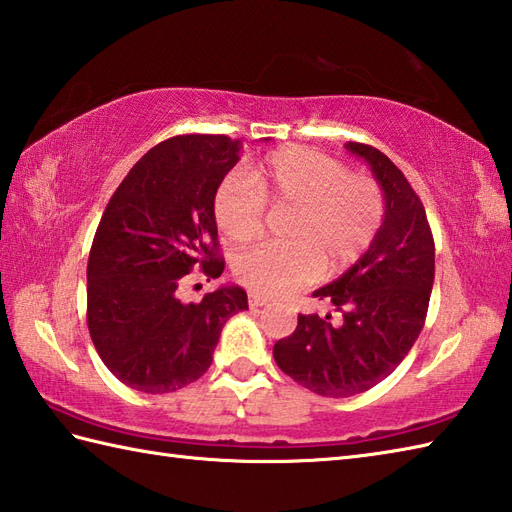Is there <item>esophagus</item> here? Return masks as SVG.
Returning <instances> with one entry per match:
<instances>
[{"label": "esophagus", "instance_id": "obj_1", "mask_svg": "<svg viewBox=\"0 0 512 512\" xmlns=\"http://www.w3.org/2000/svg\"><path fill=\"white\" fill-rule=\"evenodd\" d=\"M248 303H250V308H264V306H268L270 299L264 297V295H257V292H253V295H248Z\"/></svg>", "mask_w": 512, "mask_h": 512}]
</instances>
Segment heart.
<instances>
[{"mask_svg":"<svg viewBox=\"0 0 512 512\" xmlns=\"http://www.w3.org/2000/svg\"><path fill=\"white\" fill-rule=\"evenodd\" d=\"M266 204L295 211L288 244H266L235 259V277L257 295H286L354 266L378 237L385 198L378 184L343 162L306 147H281L246 171L228 176L213 195V217L235 244L264 233Z\"/></svg>","mask_w":512,"mask_h":512,"instance_id":"obj_1","label":"heart"}]
</instances>
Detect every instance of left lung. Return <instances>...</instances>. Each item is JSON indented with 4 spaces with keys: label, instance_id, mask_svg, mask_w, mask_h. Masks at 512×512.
Masks as SVG:
<instances>
[{
    "label": "left lung",
    "instance_id": "1",
    "mask_svg": "<svg viewBox=\"0 0 512 512\" xmlns=\"http://www.w3.org/2000/svg\"><path fill=\"white\" fill-rule=\"evenodd\" d=\"M345 147L367 160L385 193L383 226L341 279L314 290L341 319L299 314L297 330L273 347L281 372L330 398L372 389L402 363L427 319L436 275L431 226L405 173L376 147Z\"/></svg>",
    "mask_w": 512,
    "mask_h": 512
}]
</instances>
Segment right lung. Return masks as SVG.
<instances>
[{
    "instance_id": "add662e5",
    "label": "right lung",
    "mask_w": 512,
    "mask_h": 512,
    "mask_svg": "<svg viewBox=\"0 0 512 512\" xmlns=\"http://www.w3.org/2000/svg\"><path fill=\"white\" fill-rule=\"evenodd\" d=\"M239 149L220 134L173 136L129 169L105 206L88 259V330L127 387L169 394L198 380L224 323L248 310L237 286L180 299L193 268L206 281L224 273L213 195Z\"/></svg>"
}]
</instances>
